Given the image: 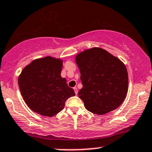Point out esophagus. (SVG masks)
Listing matches in <instances>:
<instances>
[{"label":"esophagus","instance_id":"obj_1","mask_svg":"<svg viewBox=\"0 0 152 152\" xmlns=\"http://www.w3.org/2000/svg\"><path fill=\"white\" fill-rule=\"evenodd\" d=\"M73 89H74V90H75V95L77 94V88L76 87H74V88H73Z\"/></svg>","mask_w":152,"mask_h":152}]
</instances>
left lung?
Returning <instances> with one entry per match:
<instances>
[{
    "mask_svg": "<svg viewBox=\"0 0 152 152\" xmlns=\"http://www.w3.org/2000/svg\"><path fill=\"white\" fill-rule=\"evenodd\" d=\"M83 88L78 95L85 108L103 115L118 108L125 100L129 77L125 64L105 49H87L77 54Z\"/></svg>",
    "mask_w": 152,
    "mask_h": 152,
    "instance_id": "left-lung-1",
    "label": "left lung"
}]
</instances>
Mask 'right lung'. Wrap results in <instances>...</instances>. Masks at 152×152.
<instances>
[{"instance_id": "1", "label": "right lung", "mask_w": 152, "mask_h": 152, "mask_svg": "<svg viewBox=\"0 0 152 152\" xmlns=\"http://www.w3.org/2000/svg\"><path fill=\"white\" fill-rule=\"evenodd\" d=\"M62 60L50 56L34 59L18 77L21 95L28 108L42 115L52 117L64 108L74 90L61 77Z\"/></svg>"}]
</instances>
